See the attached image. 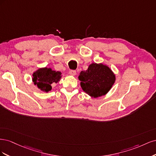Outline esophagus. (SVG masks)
Segmentation results:
<instances>
[{
  "mask_svg": "<svg viewBox=\"0 0 156 156\" xmlns=\"http://www.w3.org/2000/svg\"><path fill=\"white\" fill-rule=\"evenodd\" d=\"M69 75L74 76V75H76V71H75V70H70L69 72Z\"/></svg>",
  "mask_w": 156,
  "mask_h": 156,
  "instance_id": "obj_1",
  "label": "esophagus"
}]
</instances>
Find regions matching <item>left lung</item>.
<instances>
[{
    "label": "left lung",
    "mask_w": 156,
    "mask_h": 156,
    "mask_svg": "<svg viewBox=\"0 0 156 156\" xmlns=\"http://www.w3.org/2000/svg\"><path fill=\"white\" fill-rule=\"evenodd\" d=\"M83 91L92 98H98L110 90L115 81V75L105 65L92 63L88 69L81 71L79 76Z\"/></svg>",
    "instance_id": "1"
}]
</instances>
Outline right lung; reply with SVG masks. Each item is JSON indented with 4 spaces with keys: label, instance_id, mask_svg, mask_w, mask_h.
I'll return each mask as SVG.
<instances>
[{
    "label": "right lung",
    "instance_id": "obj_1",
    "mask_svg": "<svg viewBox=\"0 0 156 156\" xmlns=\"http://www.w3.org/2000/svg\"><path fill=\"white\" fill-rule=\"evenodd\" d=\"M61 77L62 76L60 72L44 68L37 69L33 73L32 81L35 85H37L41 90L49 92L52 88V84L58 83Z\"/></svg>",
    "mask_w": 156,
    "mask_h": 156
}]
</instances>
